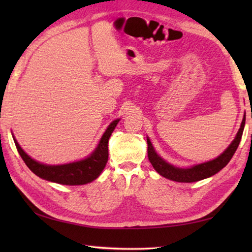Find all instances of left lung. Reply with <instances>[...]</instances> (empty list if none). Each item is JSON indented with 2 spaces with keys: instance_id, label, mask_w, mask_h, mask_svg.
<instances>
[{
  "instance_id": "obj_1",
  "label": "left lung",
  "mask_w": 252,
  "mask_h": 252,
  "mask_svg": "<svg viewBox=\"0 0 252 252\" xmlns=\"http://www.w3.org/2000/svg\"><path fill=\"white\" fill-rule=\"evenodd\" d=\"M245 123H246V117L242 120L241 126L239 129L238 133L234 138L231 144L227 148L222 155H220L217 159L204 162V163L193 165L192 168L189 169H181V168H176L173 165L169 164L168 162H165L163 159L157 155L155 149H153L152 144L150 142L149 138L147 139L148 142V158L149 161L151 162L152 167L155 168L156 171L161 174L162 177L170 179V180L177 181V182H195L199 180H202V179H206L213 176V174L218 173L221 169L224 168L225 165L229 163V161L231 160L233 157L234 152L238 149L239 143L241 141L242 132L245 129Z\"/></svg>"
}]
</instances>
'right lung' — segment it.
I'll return each mask as SVG.
<instances>
[{
  "mask_svg": "<svg viewBox=\"0 0 252 252\" xmlns=\"http://www.w3.org/2000/svg\"><path fill=\"white\" fill-rule=\"evenodd\" d=\"M119 120H114L108 126V129L102 135V138L99 142V146L92 153L90 157L87 159L81 160L78 162H72V163L62 164V165H46L40 163L32 158H30L25 153L22 148L19 146V143L14 140L16 149L20 153L25 164L31 171L36 174L44 180L61 183V185L67 186H79L89 183L100 176L102 170L104 169L106 162L109 158V150H108V142L109 138L111 136L114 127L117 126Z\"/></svg>",
  "mask_w": 252,
  "mask_h": 252,
  "instance_id": "add662e5",
  "label": "right lung"
}]
</instances>
